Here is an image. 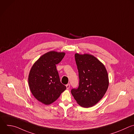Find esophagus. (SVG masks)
I'll return each instance as SVG.
<instances>
[{
    "label": "esophagus",
    "mask_w": 134,
    "mask_h": 134,
    "mask_svg": "<svg viewBox=\"0 0 134 134\" xmlns=\"http://www.w3.org/2000/svg\"><path fill=\"white\" fill-rule=\"evenodd\" d=\"M66 88L67 90H69V88H70V84L69 83H68L66 85Z\"/></svg>",
    "instance_id": "34e87169"
}]
</instances>
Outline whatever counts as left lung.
I'll return each instance as SVG.
<instances>
[{
  "instance_id": "left-lung-1",
  "label": "left lung",
  "mask_w": 134,
  "mask_h": 134,
  "mask_svg": "<svg viewBox=\"0 0 134 134\" xmlns=\"http://www.w3.org/2000/svg\"><path fill=\"white\" fill-rule=\"evenodd\" d=\"M79 74V86L71 93L77 103L85 108L96 104L105 94L109 85L104 65L94 56L75 55Z\"/></svg>"
}]
</instances>
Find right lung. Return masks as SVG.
<instances>
[{"mask_svg":"<svg viewBox=\"0 0 134 134\" xmlns=\"http://www.w3.org/2000/svg\"><path fill=\"white\" fill-rule=\"evenodd\" d=\"M65 54L52 51L40 57L30 71L28 83L34 96L39 102L49 105L56 100L66 87L60 80L56 65Z\"/></svg>","mask_w":134,"mask_h":134,"instance_id":"1","label":"right lung"}]
</instances>
